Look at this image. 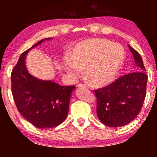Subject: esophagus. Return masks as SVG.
Masks as SVG:
<instances>
[{
    "instance_id": "34e87169",
    "label": "esophagus",
    "mask_w": 157,
    "mask_h": 157,
    "mask_svg": "<svg viewBox=\"0 0 157 157\" xmlns=\"http://www.w3.org/2000/svg\"><path fill=\"white\" fill-rule=\"evenodd\" d=\"M78 87L79 88H86V89H87L88 86H86V85H84V84H79Z\"/></svg>"
}]
</instances>
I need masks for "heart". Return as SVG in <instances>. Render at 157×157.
Masks as SVG:
<instances>
[{"label":"heart","mask_w":157,"mask_h":157,"mask_svg":"<svg viewBox=\"0 0 157 157\" xmlns=\"http://www.w3.org/2000/svg\"><path fill=\"white\" fill-rule=\"evenodd\" d=\"M125 60V51L120 44L106 39L92 38L75 45L71 55L63 62V67L73 77L83 72L93 86L102 87L117 78Z\"/></svg>","instance_id":"1"}]
</instances>
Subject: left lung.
<instances>
[{
  "label": "left lung",
  "instance_id": "1",
  "mask_svg": "<svg viewBox=\"0 0 157 157\" xmlns=\"http://www.w3.org/2000/svg\"><path fill=\"white\" fill-rule=\"evenodd\" d=\"M136 68L106 87L94 90L97 114L102 123L111 128L125 125L140 113L145 95L147 76L142 59L128 46Z\"/></svg>",
  "mask_w": 157,
  "mask_h": 157
}]
</instances>
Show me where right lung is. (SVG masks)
Here are the masks:
<instances>
[{
	"label": "right lung",
	"mask_w": 157,
	"mask_h": 157,
	"mask_svg": "<svg viewBox=\"0 0 157 157\" xmlns=\"http://www.w3.org/2000/svg\"><path fill=\"white\" fill-rule=\"evenodd\" d=\"M43 39L21 54L11 75L12 92L18 111L38 128H51L62 123L68 113L70 98L75 86H62L52 80L32 76L26 66V57L32 48L40 45Z\"/></svg>",
	"instance_id": "1"
}]
</instances>
